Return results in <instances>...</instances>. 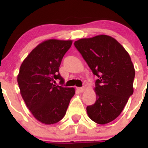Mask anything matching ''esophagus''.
Returning <instances> with one entry per match:
<instances>
[{"mask_svg":"<svg viewBox=\"0 0 148 148\" xmlns=\"http://www.w3.org/2000/svg\"><path fill=\"white\" fill-rule=\"evenodd\" d=\"M76 89H77V90H79L80 92H83L84 91L85 88H77Z\"/></svg>","mask_w":148,"mask_h":148,"instance_id":"34e87169","label":"esophagus"}]
</instances>
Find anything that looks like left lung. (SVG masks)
Instances as JSON below:
<instances>
[{
    "mask_svg": "<svg viewBox=\"0 0 148 148\" xmlns=\"http://www.w3.org/2000/svg\"><path fill=\"white\" fill-rule=\"evenodd\" d=\"M95 75L96 101L88 106V117L99 125L118 118L133 94L135 69L130 54L115 38L106 35L74 42Z\"/></svg>",
    "mask_w": 148,
    "mask_h": 148,
    "instance_id": "1",
    "label": "left lung"
}]
</instances>
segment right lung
Here are the masks:
<instances>
[{
    "instance_id": "obj_1",
    "label": "right lung",
    "mask_w": 148,
    "mask_h": 148,
    "mask_svg": "<svg viewBox=\"0 0 148 148\" xmlns=\"http://www.w3.org/2000/svg\"><path fill=\"white\" fill-rule=\"evenodd\" d=\"M72 40L50 39L32 50L20 67L17 82L25 105L36 120L45 125L57 123L63 118L74 88L56 86V80L63 79L59 67Z\"/></svg>"
}]
</instances>
